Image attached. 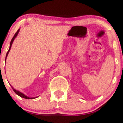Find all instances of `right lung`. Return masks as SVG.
<instances>
[{"label":"right lung","mask_w":123,"mask_h":123,"mask_svg":"<svg viewBox=\"0 0 123 123\" xmlns=\"http://www.w3.org/2000/svg\"><path fill=\"white\" fill-rule=\"evenodd\" d=\"M19 29H18V30L17 31V32L16 33H15L14 36H13V37H12V40H11V42H10V48H9V50H8V51H7V54H6V58H7V55H8V52L10 51V49H11V47H12V42H13V41H14V39H15V37H16V36H17V35H18V32H19ZM12 90H13V91H14V92H15V94H17V95H19V97H22V98H25V99H31V98H29V97H28L27 96L25 95L24 94H22V92H19V91H17V90H15V89L13 87H12Z\"/></svg>","instance_id":"1"}]
</instances>
